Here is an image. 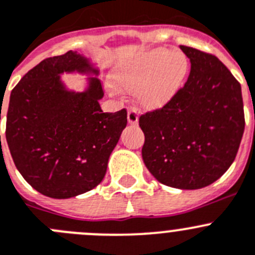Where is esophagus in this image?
<instances>
[{"mask_svg": "<svg viewBox=\"0 0 255 255\" xmlns=\"http://www.w3.org/2000/svg\"><path fill=\"white\" fill-rule=\"evenodd\" d=\"M128 121H129V124H131V125H136L137 121H139L137 111L134 107H130V109L128 110Z\"/></svg>", "mask_w": 255, "mask_h": 255, "instance_id": "1", "label": "esophagus"}]
</instances>
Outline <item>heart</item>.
Masks as SVG:
<instances>
[{"label":"heart","mask_w":255,"mask_h":255,"mask_svg":"<svg viewBox=\"0 0 255 255\" xmlns=\"http://www.w3.org/2000/svg\"><path fill=\"white\" fill-rule=\"evenodd\" d=\"M190 73V62L181 51L150 49L115 65L111 78L118 87L134 92L140 105L158 110L178 95ZM112 92H116L111 87Z\"/></svg>","instance_id":"b5f03b06"}]
</instances>
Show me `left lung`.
I'll list each match as a JSON object with an SVG mask.
<instances>
[{
    "mask_svg": "<svg viewBox=\"0 0 255 255\" xmlns=\"http://www.w3.org/2000/svg\"><path fill=\"white\" fill-rule=\"evenodd\" d=\"M191 62L188 79L169 104L139 119L141 155L154 178L198 190L229 169L244 132L242 87L215 57L179 45Z\"/></svg>",
    "mask_w": 255,
    "mask_h": 255,
    "instance_id": "obj_1",
    "label": "left lung"
}]
</instances>
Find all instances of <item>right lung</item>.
Returning <instances> with one entry per match:
<instances>
[{"label":"right lung","mask_w":255,"mask_h":255,"mask_svg":"<svg viewBox=\"0 0 255 255\" xmlns=\"http://www.w3.org/2000/svg\"><path fill=\"white\" fill-rule=\"evenodd\" d=\"M63 73L95 77H89L85 91L76 93L64 85ZM97 76L99 68L90 58L69 50L39 63L11 92L7 145L21 176L41 195L76 197L95 188L106 174L128 112L102 111L104 90Z\"/></svg>","instance_id":"right-lung-1"}]
</instances>
